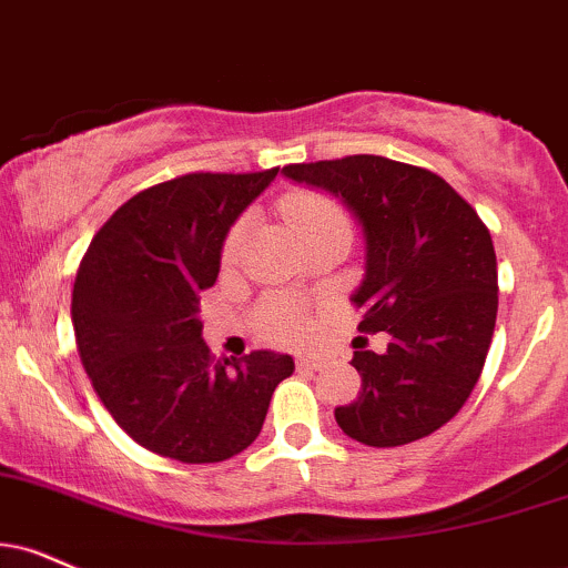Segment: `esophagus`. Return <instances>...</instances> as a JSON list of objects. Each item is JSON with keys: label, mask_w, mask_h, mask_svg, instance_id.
<instances>
[{"label": "esophagus", "mask_w": 568, "mask_h": 568, "mask_svg": "<svg viewBox=\"0 0 568 568\" xmlns=\"http://www.w3.org/2000/svg\"><path fill=\"white\" fill-rule=\"evenodd\" d=\"M296 365H298V371H323V367L327 365V359H323V357H298Z\"/></svg>", "instance_id": "1"}]
</instances>
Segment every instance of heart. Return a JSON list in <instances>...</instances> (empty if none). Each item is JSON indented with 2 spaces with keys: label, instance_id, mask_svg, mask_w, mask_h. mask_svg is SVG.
<instances>
[{
  "label": "heart",
  "instance_id": "1",
  "mask_svg": "<svg viewBox=\"0 0 568 568\" xmlns=\"http://www.w3.org/2000/svg\"><path fill=\"white\" fill-rule=\"evenodd\" d=\"M280 209H283L285 219H288L298 235H306V232L320 227H331V224H344V227H349L346 214L341 211L338 203L325 193H317V190H293V193L283 197ZM243 237L245 219L232 224L227 237H224V264H232L237 254H241ZM258 331H262L264 338L277 341V344H296V341H302L306 336V331H310V320H306V314L298 310L296 304L285 302V298H275V302H270L262 312H258Z\"/></svg>",
  "mask_w": 568,
  "mask_h": 568
}]
</instances>
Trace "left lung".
Segmentation results:
<instances>
[{"label": "left lung", "instance_id": "1", "mask_svg": "<svg viewBox=\"0 0 568 568\" xmlns=\"http://www.w3.org/2000/svg\"><path fill=\"white\" fill-rule=\"evenodd\" d=\"M288 180L325 190L357 219L365 277L352 302L359 331L384 352L354 346L362 392L336 407L341 432L367 447L434 434L466 405L497 320V258L474 209L428 169L384 155L291 163Z\"/></svg>", "mask_w": 568, "mask_h": 568}]
</instances>
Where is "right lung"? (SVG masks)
I'll use <instances>...</instances> for the list:
<instances>
[{
	"mask_svg": "<svg viewBox=\"0 0 568 568\" xmlns=\"http://www.w3.org/2000/svg\"><path fill=\"white\" fill-rule=\"evenodd\" d=\"M277 172L184 174L142 190L81 258L71 302L81 365L113 420L150 453L180 463L243 453L296 367L266 349L214 359L197 317L224 237Z\"/></svg>",
	"mask_w": 568,
	"mask_h": 568,
	"instance_id": "add662e5",
	"label": "right lung"
}]
</instances>
